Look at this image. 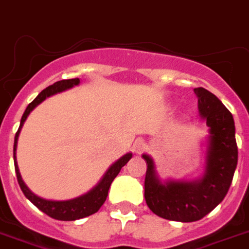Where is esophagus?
Wrapping results in <instances>:
<instances>
[{
  "label": "esophagus",
  "instance_id": "obj_1",
  "mask_svg": "<svg viewBox=\"0 0 249 249\" xmlns=\"http://www.w3.org/2000/svg\"><path fill=\"white\" fill-rule=\"evenodd\" d=\"M146 147H147V146H146L145 141L141 140V139L136 140L135 143H134V151H135L136 153H139V155H140L141 152H143V151L146 150Z\"/></svg>",
  "mask_w": 249,
  "mask_h": 249
}]
</instances>
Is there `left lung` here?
I'll return each instance as SVG.
<instances>
[{
    "mask_svg": "<svg viewBox=\"0 0 249 249\" xmlns=\"http://www.w3.org/2000/svg\"><path fill=\"white\" fill-rule=\"evenodd\" d=\"M198 109L209 126V148L203 177L193 182L157 177L153 160L142 155L147 164L145 200L150 210L172 221L193 222L203 219L226 196L238 160L232 114L215 94L203 87L194 88Z\"/></svg>",
    "mask_w": 249,
    "mask_h": 249,
    "instance_id": "left-lung-1",
    "label": "left lung"
}]
</instances>
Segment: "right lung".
<instances>
[{"mask_svg":"<svg viewBox=\"0 0 249 249\" xmlns=\"http://www.w3.org/2000/svg\"><path fill=\"white\" fill-rule=\"evenodd\" d=\"M78 83H80V78L62 80V81H57V82H55L54 85L49 86V87H46L45 89L41 90V92L38 94V97H36L32 103H29V106H28L27 109H25L22 119H20L19 129H18V131L16 132L15 146H13V160H15L16 174H17L18 184H19L23 194L25 195V198L29 199V200L32 201V203H33L39 210L45 213L48 216H50V217H53V219L61 220V221H73V220L82 219V217H86V216H89L92 215V213H97V211L101 209V206L104 204L107 196H108V190L109 188H110V184L114 180V178L117 177L118 174H119L120 169H122L123 167L129 162V160L132 157V153H126V155H124L122 159H119L115 163L111 164V166L109 167V169L103 176L101 182H99L96 187L93 188L90 192H88L87 194L82 195V196H78V198L76 199H71V200L55 201V200H46V199L39 198L38 195H36L34 193L30 192L29 188L24 184L22 177H20L19 169H18L16 151H17L18 136H19L20 129H22L25 119L28 118L30 111L33 110L38 104H40L44 99L53 96V94H55V93L62 92V90L69 89V88L73 87V86H77Z\"/></svg>","mask_w":249,"mask_h":249,"instance_id":"obj_1","label":"right lung"}]
</instances>
